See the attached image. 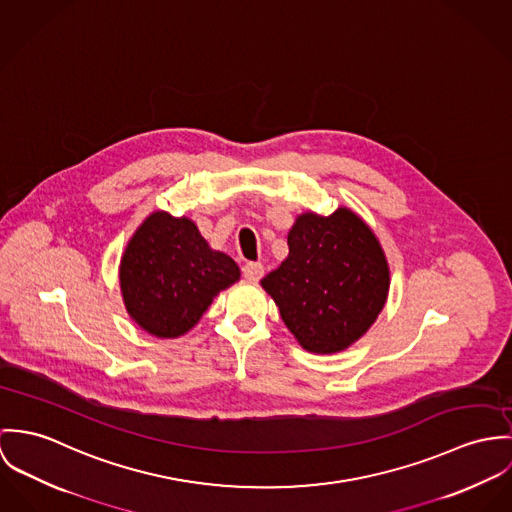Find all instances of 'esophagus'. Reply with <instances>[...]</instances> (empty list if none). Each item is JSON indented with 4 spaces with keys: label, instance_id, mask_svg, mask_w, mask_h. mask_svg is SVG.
<instances>
[{
    "label": "esophagus",
    "instance_id": "obj_1",
    "mask_svg": "<svg viewBox=\"0 0 512 512\" xmlns=\"http://www.w3.org/2000/svg\"><path fill=\"white\" fill-rule=\"evenodd\" d=\"M263 273H265V269L257 261H249L243 265V277L249 281H259L263 277Z\"/></svg>",
    "mask_w": 512,
    "mask_h": 512
}]
</instances>
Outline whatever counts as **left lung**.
<instances>
[{"instance_id":"obj_1","label":"left lung","mask_w":512,"mask_h":512,"mask_svg":"<svg viewBox=\"0 0 512 512\" xmlns=\"http://www.w3.org/2000/svg\"><path fill=\"white\" fill-rule=\"evenodd\" d=\"M261 284L304 349L336 353L377 320L389 265L375 233L351 210L308 212L288 231V257Z\"/></svg>"}]
</instances>
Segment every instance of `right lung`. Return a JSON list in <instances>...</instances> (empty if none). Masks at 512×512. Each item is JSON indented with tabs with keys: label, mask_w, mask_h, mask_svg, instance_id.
<instances>
[{
	"label": "right lung",
	"mask_w": 512,
	"mask_h": 512,
	"mask_svg": "<svg viewBox=\"0 0 512 512\" xmlns=\"http://www.w3.org/2000/svg\"><path fill=\"white\" fill-rule=\"evenodd\" d=\"M239 281V267L210 249L188 218L151 214L131 237L119 269L127 312L149 334H186L214 296Z\"/></svg>",
	"instance_id": "1"
}]
</instances>
